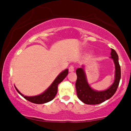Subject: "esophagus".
<instances>
[{
  "mask_svg": "<svg viewBox=\"0 0 131 131\" xmlns=\"http://www.w3.org/2000/svg\"><path fill=\"white\" fill-rule=\"evenodd\" d=\"M74 71V67H73V66H70V68H69V71L71 73V72H73Z\"/></svg>",
  "mask_w": 131,
  "mask_h": 131,
  "instance_id": "1",
  "label": "esophagus"
}]
</instances>
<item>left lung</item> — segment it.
Returning a JSON list of instances; mask_svg holds the SVG:
<instances>
[{
	"mask_svg": "<svg viewBox=\"0 0 131 131\" xmlns=\"http://www.w3.org/2000/svg\"><path fill=\"white\" fill-rule=\"evenodd\" d=\"M110 58L113 60L115 67V80L107 89L96 91L90 86L87 79L85 67L82 66L76 70L77 80L76 89L78 97L83 103L88 105H97L108 100L115 94L121 79V68L118 61V55L114 49H111Z\"/></svg>",
	"mask_w": 131,
	"mask_h": 131,
	"instance_id": "obj_1",
	"label": "left lung"
}]
</instances>
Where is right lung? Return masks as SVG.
Listing matches in <instances>:
<instances>
[{
  "mask_svg": "<svg viewBox=\"0 0 131 131\" xmlns=\"http://www.w3.org/2000/svg\"><path fill=\"white\" fill-rule=\"evenodd\" d=\"M68 74V69H66L63 71L57 76V77L55 78L52 84L47 89L46 91L42 94L37 95L26 96L21 94L15 86V88L18 92L28 101L34 103H36V104H43V103H47V102L51 101L55 98V95L57 94V91H58V84L67 77Z\"/></svg>",
  "mask_w": 131,
  "mask_h": 131,
  "instance_id": "add662e5",
  "label": "right lung"
}]
</instances>
